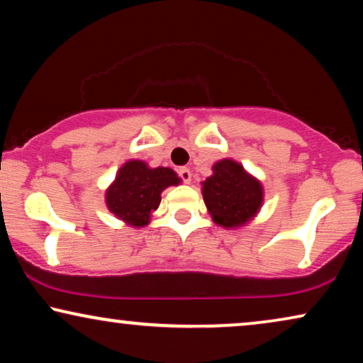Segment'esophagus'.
Returning <instances> with one entry per match:
<instances>
[{
    "label": "esophagus",
    "instance_id": "1",
    "mask_svg": "<svg viewBox=\"0 0 363 363\" xmlns=\"http://www.w3.org/2000/svg\"><path fill=\"white\" fill-rule=\"evenodd\" d=\"M177 176L181 177L182 182H186V184H189L192 174H191V171H189V169H187V167H181V169H179V171H177Z\"/></svg>",
    "mask_w": 363,
    "mask_h": 363
}]
</instances>
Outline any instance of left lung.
<instances>
[{
    "label": "left lung",
    "mask_w": 363,
    "mask_h": 363,
    "mask_svg": "<svg viewBox=\"0 0 363 363\" xmlns=\"http://www.w3.org/2000/svg\"><path fill=\"white\" fill-rule=\"evenodd\" d=\"M202 182V196L216 224L239 227L252 219L262 204V186L232 159L219 161Z\"/></svg>",
    "instance_id": "left-lung-1"
}]
</instances>
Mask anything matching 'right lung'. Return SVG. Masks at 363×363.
Instances as JSON below:
<instances>
[{"instance_id": "obj_1", "label": "right lung", "mask_w": 363, "mask_h": 363, "mask_svg": "<svg viewBox=\"0 0 363 363\" xmlns=\"http://www.w3.org/2000/svg\"><path fill=\"white\" fill-rule=\"evenodd\" d=\"M179 182L172 169H151L143 161H128L106 192V204L114 216L129 225L143 227L149 222L151 211L157 209L161 192Z\"/></svg>"}]
</instances>
